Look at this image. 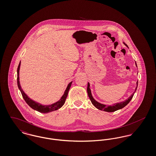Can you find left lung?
<instances>
[{
  "mask_svg": "<svg viewBox=\"0 0 156 156\" xmlns=\"http://www.w3.org/2000/svg\"><path fill=\"white\" fill-rule=\"evenodd\" d=\"M125 44V43H124ZM126 46L128 47V46L126 44ZM137 66V65H136ZM137 85H138V81L137 82V87L135 89V90L133 93V94L129 97L127 99H126V101H125L124 102H120V103H118V104H114L113 105H111V106H107V105H105L104 104H100L99 102H98L97 101H96L92 96V94H91V91H90V89L89 88V83H88V87H87V92H88V97H89V99L92 102V104H93L97 109L101 110V111H104L108 112H113L116 111H118L119 109H120L123 108H124L125 106H126L127 104H129L130 102V101H131V99H132V98L133 97L134 94L135 93V92L136 91V89L137 88Z\"/></svg>",
  "mask_w": 156,
  "mask_h": 156,
  "instance_id": "obj_1",
  "label": "left lung"
}]
</instances>
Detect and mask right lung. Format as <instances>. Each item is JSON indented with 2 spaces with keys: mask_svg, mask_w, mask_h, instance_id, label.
<instances>
[{
  "mask_svg": "<svg viewBox=\"0 0 156 156\" xmlns=\"http://www.w3.org/2000/svg\"><path fill=\"white\" fill-rule=\"evenodd\" d=\"M20 66V63L19 64V66H18V68H17V80L18 88H19V89H20V92L22 93L23 98H24V101H26V102L27 104L30 106L32 109H34V110H36L37 111L39 112H41V113H48V112H51L58 110V109H59L60 108H61L62 106V105L64 104L65 101L66 100L68 91H69V88H70V87L71 86L72 82H71L68 85L67 89L66 90V91L64 92V95H62V97H61V99L59 100V101L57 102L55 104H52L51 105H47V106L41 105V104L37 103V102L32 101L29 98H28V97L24 94V92H23V90L21 88V87H20V82H19V76Z\"/></svg>",
  "mask_w": 156,
  "mask_h": 156,
  "instance_id": "right-lung-1",
  "label": "right lung"
}]
</instances>
